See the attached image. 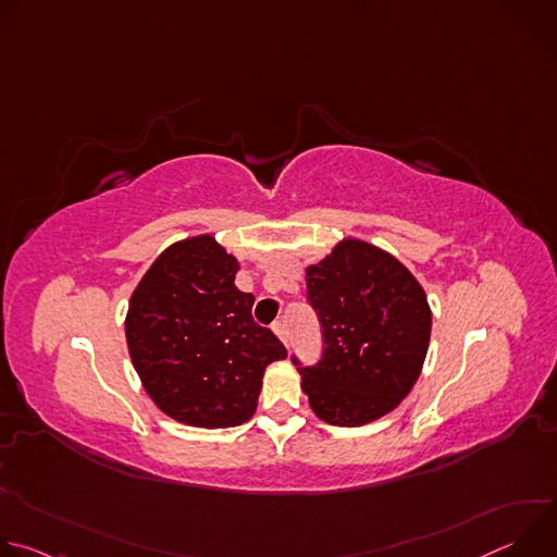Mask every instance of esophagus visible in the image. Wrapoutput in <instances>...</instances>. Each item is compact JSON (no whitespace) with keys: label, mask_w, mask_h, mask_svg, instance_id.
Listing matches in <instances>:
<instances>
[{"label":"esophagus","mask_w":557,"mask_h":557,"mask_svg":"<svg viewBox=\"0 0 557 557\" xmlns=\"http://www.w3.org/2000/svg\"><path fill=\"white\" fill-rule=\"evenodd\" d=\"M273 331H275V335L284 342V346H290V337H288V331H286V324H284V322H275V324H273Z\"/></svg>","instance_id":"1"}]
</instances>
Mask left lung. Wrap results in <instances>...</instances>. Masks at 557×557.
Listing matches in <instances>:
<instances>
[{
	"label": "left lung",
	"mask_w": 557,
	"mask_h": 557,
	"mask_svg": "<svg viewBox=\"0 0 557 557\" xmlns=\"http://www.w3.org/2000/svg\"><path fill=\"white\" fill-rule=\"evenodd\" d=\"M306 288L324 348L312 366L295 355L293 363L312 412L342 428L392 412L428 355L432 312L421 284L389 253L348 237L306 269Z\"/></svg>",
	"instance_id": "1"
}]
</instances>
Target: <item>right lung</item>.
<instances>
[{"label": "right lung", "mask_w": 557, "mask_h": 557, "mask_svg": "<svg viewBox=\"0 0 557 557\" xmlns=\"http://www.w3.org/2000/svg\"><path fill=\"white\" fill-rule=\"evenodd\" d=\"M237 260L211 235L158 256L129 299L125 337L151 401L196 428L237 425L256 412L262 374L286 348L253 320Z\"/></svg>", "instance_id": "obj_1"}]
</instances>
